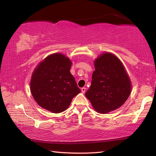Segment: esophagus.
Listing matches in <instances>:
<instances>
[{
  "instance_id": "34e87169",
  "label": "esophagus",
  "mask_w": 156,
  "mask_h": 156,
  "mask_svg": "<svg viewBox=\"0 0 156 156\" xmlns=\"http://www.w3.org/2000/svg\"><path fill=\"white\" fill-rule=\"evenodd\" d=\"M81 91H82V93H83V94L85 93V91H86V88H85V87H83V88H81Z\"/></svg>"
}]
</instances>
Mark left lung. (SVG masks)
<instances>
[{"instance_id": "8db88e82", "label": "left lung", "mask_w": 156, "mask_h": 156, "mask_svg": "<svg viewBox=\"0 0 156 156\" xmlns=\"http://www.w3.org/2000/svg\"><path fill=\"white\" fill-rule=\"evenodd\" d=\"M94 66L91 87L85 96L97 112L107 113L126 102L131 94V81L122 62L111 53L100 55Z\"/></svg>"}]
</instances>
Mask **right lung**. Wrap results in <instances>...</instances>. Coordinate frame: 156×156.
Wrapping results in <instances>:
<instances>
[{
    "label": "right lung",
    "mask_w": 156,
    "mask_h": 156,
    "mask_svg": "<svg viewBox=\"0 0 156 156\" xmlns=\"http://www.w3.org/2000/svg\"><path fill=\"white\" fill-rule=\"evenodd\" d=\"M71 60L60 53L45 58L31 76V93L34 100L52 113L65 111L72 99L80 92L71 74Z\"/></svg>",
    "instance_id": "1"
}]
</instances>
